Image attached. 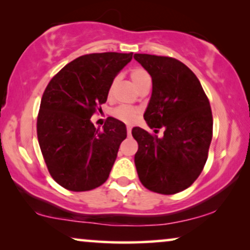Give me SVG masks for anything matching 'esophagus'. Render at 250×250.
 <instances>
[{
    "instance_id": "1",
    "label": "esophagus",
    "mask_w": 250,
    "mask_h": 250,
    "mask_svg": "<svg viewBox=\"0 0 250 250\" xmlns=\"http://www.w3.org/2000/svg\"><path fill=\"white\" fill-rule=\"evenodd\" d=\"M127 134H128V136H130V134H131V128H130V125H127Z\"/></svg>"
}]
</instances>
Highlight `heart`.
I'll return each instance as SVG.
<instances>
[{"mask_svg": "<svg viewBox=\"0 0 250 250\" xmlns=\"http://www.w3.org/2000/svg\"><path fill=\"white\" fill-rule=\"evenodd\" d=\"M129 76H130L131 82L134 83V85L138 89L139 91H141L143 88H145V86L151 85V81H152L151 75H149V73L146 71L145 68L143 67L132 68L130 73H129ZM115 81L116 80H113L111 84L108 86V90H107L108 98L112 97V92H113V88H114ZM139 114H141V108L132 107V106H119V107L113 109L112 112V115L114 116L116 120H119V121L125 122V123H129V125L132 122H135Z\"/></svg>", "mask_w": 250, "mask_h": 250, "instance_id": "1", "label": "heart"}]
</instances>
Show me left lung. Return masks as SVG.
<instances>
[{
    "instance_id": "left-lung-1",
    "label": "left lung",
    "mask_w": 250,
    "mask_h": 250,
    "mask_svg": "<svg viewBox=\"0 0 250 250\" xmlns=\"http://www.w3.org/2000/svg\"><path fill=\"white\" fill-rule=\"evenodd\" d=\"M134 58L152 78L145 121L151 129H165L159 138L132 128L139 181L152 192L175 194L195 182L207 161L212 138L209 99L194 73L176 58L146 53H135Z\"/></svg>"
}]
</instances>
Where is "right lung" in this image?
<instances>
[{
  "mask_svg": "<svg viewBox=\"0 0 250 250\" xmlns=\"http://www.w3.org/2000/svg\"><path fill=\"white\" fill-rule=\"evenodd\" d=\"M131 58V52L83 55L46 85L36 131L49 174L64 188L90 191L107 181L127 129L111 116L104 128L96 129L90 118L101 111L109 84Z\"/></svg>",
  "mask_w": 250,
  "mask_h": 250,
  "instance_id": "obj_1",
  "label": "right lung"
}]
</instances>
